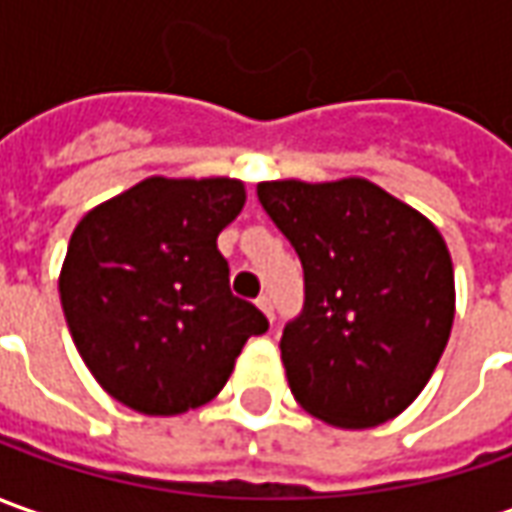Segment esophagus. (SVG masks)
Wrapping results in <instances>:
<instances>
[{"instance_id": "esophagus-1", "label": "esophagus", "mask_w": 512, "mask_h": 512, "mask_svg": "<svg viewBox=\"0 0 512 512\" xmlns=\"http://www.w3.org/2000/svg\"><path fill=\"white\" fill-rule=\"evenodd\" d=\"M257 306H260V311H263L269 320H274V306H272V297H269V294H260V297H257Z\"/></svg>"}]
</instances>
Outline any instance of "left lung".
<instances>
[{
    "label": "left lung",
    "instance_id": "left-lung-1",
    "mask_svg": "<svg viewBox=\"0 0 512 512\" xmlns=\"http://www.w3.org/2000/svg\"><path fill=\"white\" fill-rule=\"evenodd\" d=\"M257 198L306 277L303 311L280 340L294 399L348 431L399 416L428 385L453 326L445 238L365 178L263 181Z\"/></svg>",
    "mask_w": 512,
    "mask_h": 512
}]
</instances>
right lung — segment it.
<instances>
[{"label":"right lung","mask_w":512,"mask_h":512,"mask_svg":"<svg viewBox=\"0 0 512 512\" xmlns=\"http://www.w3.org/2000/svg\"><path fill=\"white\" fill-rule=\"evenodd\" d=\"M246 203L238 178L152 175L90 209L64 255L67 328L96 382L147 416L221 394L269 320L229 289L218 235Z\"/></svg>","instance_id":"right-lung-1"}]
</instances>
